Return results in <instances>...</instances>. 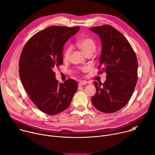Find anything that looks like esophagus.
Returning <instances> with one entry per match:
<instances>
[{"mask_svg":"<svg viewBox=\"0 0 155 155\" xmlns=\"http://www.w3.org/2000/svg\"><path fill=\"white\" fill-rule=\"evenodd\" d=\"M86 81H80L78 83V86H83V85H84V84H86Z\"/></svg>","mask_w":155,"mask_h":155,"instance_id":"esophagus-1","label":"esophagus"}]
</instances>
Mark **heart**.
Segmentation results:
<instances>
[{
	"mask_svg": "<svg viewBox=\"0 0 155 155\" xmlns=\"http://www.w3.org/2000/svg\"><path fill=\"white\" fill-rule=\"evenodd\" d=\"M77 45L78 47L82 50V51L87 55L90 53H94L96 50V45L94 41L90 38H83L77 41ZM71 48L68 47L66 48L63 53V58L64 59H68L70 56L71 53ZM87 68H83V71H87Z\"/></svg>",
	"mask_w": 155,
	"mask_h": 155,
	"instance_id": "1",
	"label": "heart"
}]
</instances>
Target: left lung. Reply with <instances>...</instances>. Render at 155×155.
I'll list each match as a JSON object with an SVG mask.
<instances>
[{"label":"left lung","instance_id":"left-lung-1","mask_svg":"<svg viewBox=\"0 0 155 155\" xmlns=\"http://www.w3.org/2000/svg\"><path fill=\"white\" fill-rule=\"evenodd\" d=\"M90 30L97 34L102 42L98 73L107 74L103 84L94 82L96 94L91 102L99 111L114 113L124 107L134 93L137 80L136 54L125 37L110 25Z\"/></svg>","mask_w":155,"mask_h":155}]
</instances>
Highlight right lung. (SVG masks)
I'll return each instance as SVG.
<instances>
[{
	"label": "right lung",
	"mask_w": 155,
	"mask_h": 155,
	"mask_svg": "<svg viewBox=\"0 0 155 155\" xmlns=\"http://www.w3.org/2000/svg\"><path fill=\"white\" fill-rule=\"evenodd\" d=\"M80 28L50 26L31 37L22 50L21 81L33 103L46 114L54 115L67 109L77 90V81L71 78L59 83L54 69L63 63L64 43Z\"/></svg>",
	"instance_id": "obj_1"
}]
</instances>
